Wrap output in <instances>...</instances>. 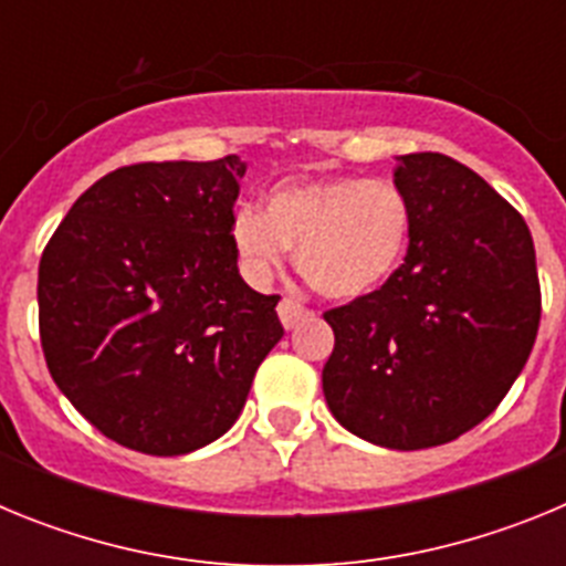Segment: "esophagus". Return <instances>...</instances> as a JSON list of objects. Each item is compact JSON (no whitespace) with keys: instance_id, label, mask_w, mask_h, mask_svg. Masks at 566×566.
<instances>
[{"instance_id":"obj_1","label":"esophagus","mask_w":566,"mask_h":566,"mask_svg":"<svg viewBox=\"0 0 566 566\" xmlns=\"http://www.w3.org/2000/svg\"><path fill=\"white\" fill-rule=\"evenodd\" d=\"M277 314H280V323H283L286 328H294L297 323H303L306 317H312V312H308L303 303H297V300H292V297L280 300Z\"/></svg>"}]
</instances>
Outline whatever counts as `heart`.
<instances>
[{"mask_svg":"<svg viewBox=\"0 0 566 566\" xmlns=\"http://www.w3.org/2000/svg\"><path fill=\"white\" fill-rule=\"evenodd\" d=\"M229 238L252 283L266 286L297 247V269L328 300L379 292L402 269L413 240L408 195L385 178H292L263 195V212L234 209Z\"/></svg>","mask_w":566,"mask_h":566,"instance_id":"b5f03b06","label":"heart"}]
</instances>
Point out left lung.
<instances>
[{
	"instance_id": "1",
	"label": "left lung",
	"mask_w": 566,
	"mask_h": 566,
	"mask_svg": "<svg viewBox=\"0 0 566 566\" xmlns=\"http://www.w3.org/2000/svg\"><path fill=\"white\" fill-rule=\"evenodd\" d=\"M397 161L411 249L391 283L323 314V394L354 437L422 451L496 411L536 343L542 289L527 223L484 178L442 153Z\"/></svg>"
}]
</instances>
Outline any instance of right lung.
<instances>
[{
    "mask_svg": "<svg viewBox=\"0 0 566 566\" xmlns=\"http://www.w3.org/2000/svg\"><path fill=\"white\" fill-rule=\"evenodd\" d=\"M247 164H133L70 207L39 263L50 377L90 424L149 457L229 431L283 337L277 294L238 272L229 238Z\"/></svg>",
    "mask_w": 566,
    "mask_h": 566,
    "instance_id": "1",
    "label": "right lung"
}]
</instances>
